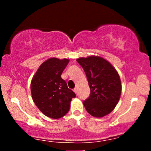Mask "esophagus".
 <instances>
[{"mask_svg": "<svg viewBox=\"0 0 151 151\" xmlns=\"http://www.w3.org/2000/svg\"><path fill=\"white\" fill-rule=\"evenodd\" d=\"M73 91H74V93H75L76 94L77 93H78V90H77V88H74V89H73Z\"/></svg>", "mask_w": 151, "mask_h": 151, "instance_id": "34e87169", "label": "esophagus"}]
</instances>
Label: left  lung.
Returning <instances> with one entry per match:
<instances>
[{"instance_id":"8db88e82","label":"left lung","mask_w":151,"mask_h":151,"mask_svg":"<svg viewBox=\"0 0 151 151\" xmlns=\"http://www.w3.org/2000/svg\"><path fill=\"white\" fill-rule=\"evenodd\" d=\"M76 60L83 68L91 89L90 96L83 102L86 111L96 117L109 114L120 98L122 84L117 71L100 56L92 55Z\"/></svg>"}]
</instances>
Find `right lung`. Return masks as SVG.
Segmentation results:
<instances>
[{"label": "right lung", "instance_id": "add662e5", "mask_svg": "<svg viewBox=\"0 0 151 151\" xmlns=\"http://www.w3.org/2000/svg\"><path fill=\"white\" fill-rule=\"evenodd\" d=\"M69 59L51 58L40 66L31 82V92L35 104L47 117L58 119L69 111L76 94L61 78Z\"/></svg>", "mask_w": 151, "mask_h": 151}]
</instances>
